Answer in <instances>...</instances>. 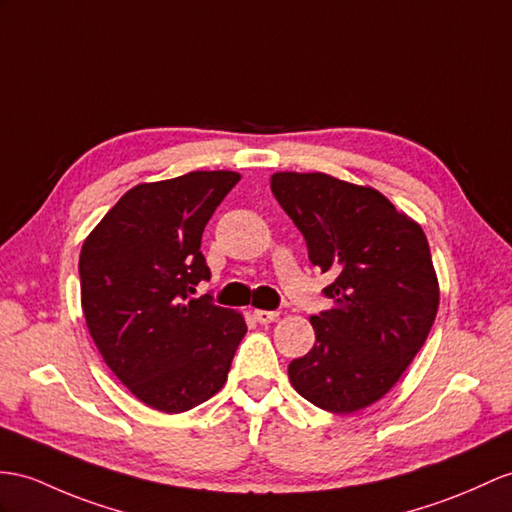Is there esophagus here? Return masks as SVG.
Listing matches in <instances>:
<instances>
[{"instance_id":"1","label":"esophagus","mask_w":512,"mask_h":512,"mask_svg":"<svg viewBox=\"0 0 512 512\" xmlns=\"http://www.w3.org/2000/svg\"><path fill=\"white\" fill-rule=\"evenodd\" d=\"M280 317L278 310H254V319L258 323H273Z\"/></svg>"}]
</instances>
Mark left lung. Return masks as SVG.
<instances>
[{"mask_svg":"<svg viewBox=\"0 0 512 512\" xmlns=\"http://www.w3.org/2000/svg\"><path fill=\"white\" fill-rule=\"evenodd\" d=\"M271 191L302 232L310 263L334 282L310 317L315 345L291 360L295 391L330 413L378 402L426 343L439 308L430 247L382 193L326 173L284 171Z\"/></svg>","mask_w":512,"mask_h":512,"instance_id":"8db88e82","label":"left lung"}]
</instances>
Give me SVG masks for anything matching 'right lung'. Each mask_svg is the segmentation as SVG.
<instances>
[{
  "label": "right lung",
  "mask_w": 512,
  "mask_h": 512,
  "mask_svg": "<svg viewBox=\"0 0 512 512\" xmlns=\"http://www.w3.org/2000/svg\"><path fill=\"white\" fill-rule=\"evenodd\" d=\"M239 180L234 171H191L134 186L82 245V310L97 350L162 413L210 400L247 330L210 293L193 297L210 280L204 228Z\"/></svg>",
  "instance_id": "right-lung-1"
}]
</instances>
